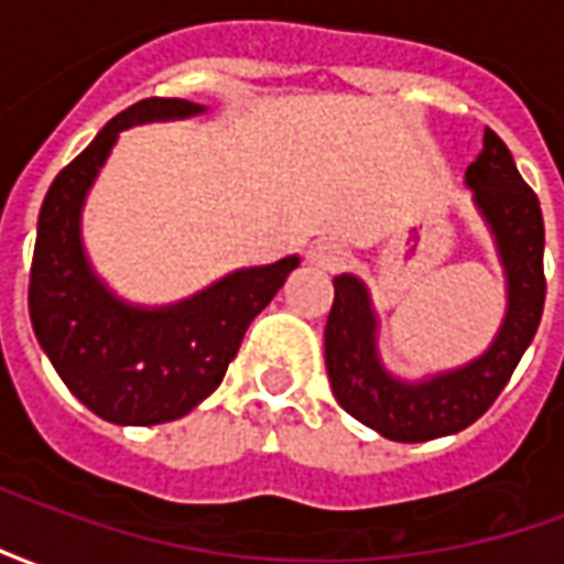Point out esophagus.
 <instances>
[{
	"label": "esophagus",
	"mask_w": 564,
	"mask_h": 564,
	"mask_svg": "<svg viewBox=\"0 0 564 564\" xmlns=\"http://www.w3.org/2000/svg\"><path fill=\"white\" fill-rule=\"evenodd\" d=\"M344 259H347V250L341 245H335V241H317V245L307 250V262L323 271L341 269Z\"/></svg>",
	"instance_id": "obj_1"
}]
</instances>
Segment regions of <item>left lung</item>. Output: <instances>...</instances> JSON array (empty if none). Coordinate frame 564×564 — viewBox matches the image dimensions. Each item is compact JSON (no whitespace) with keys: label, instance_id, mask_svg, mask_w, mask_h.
Listing matches in <instances>:
<instances>
[{"label":"left lung","instance_id":"obj_1","mask_svg":"<svg viewBox=\"0 0 564 564\" xmlns=\"http://www.w3.org/2000/svg\"><path fill=\"white\" fill-rule=\"evenodd\" d=\"M465 186L492 235L505 271L508 307L484 354L459 368L420 380L392 375L378 354V311L356 274L335 278L326 319V371L335 399L359 423L402 444L456 435L489 411L508 387L544 314V217L541 202L517 172L505 141L484 132V150L468 165Z\"/></svg>","mask_w":564,"mask_h":564}]
</instances>
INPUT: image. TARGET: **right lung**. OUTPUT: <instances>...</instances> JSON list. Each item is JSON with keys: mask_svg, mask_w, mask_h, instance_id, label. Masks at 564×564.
<instances>
[{"mask_svg": "<svg viewBox=\"0 0 564 564\" xmlns=\"http://www.w3.org/2000/svg\"><path fill=\"white\" fill-rule=\"evenodd\" d=\"M208 108L141 99L68 162L44 196L30 271V319L72 395L117 425H156L189 414L220 387L247 326L278 295L299 257L226 274L174 305H132L96 274L80 214L120 132L186 120Z\"/></svg>", "mask_w": 564, "mask_h": 564, "instance_id": "add662e5", "label": "right lung"}]
</instances>
